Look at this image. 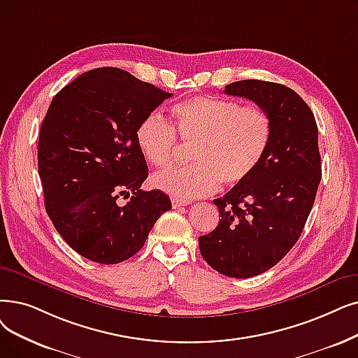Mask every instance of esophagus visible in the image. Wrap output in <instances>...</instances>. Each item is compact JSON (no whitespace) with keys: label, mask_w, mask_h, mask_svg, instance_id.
<instances>
[{"label":"esophagus","mask_w":358,"mask_h":358,"mask_svg":"<svg viewBox=\"0 0 358 358\" xmlns=\"http://www.w3.org/2000/svg\"><path fill=\"white\" fill-rule=\"evenodd\" d=\"M171 203H173V208L177 209V208H181V206H185V205H190V201L187 200H181V199H171Z\"/></svg>","instance_id":"esophagus-1"}]
</instances>
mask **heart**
I'll return each mask as SVG.
<instances>
[{"label": "heart", "instance_id": "obj_1", "mask_svg": "<svg viewBox=\"0 0 358 358\" xmlns=\"http://www.w3.org/2000/svg\"><path fill=\"white\" fill-rule=\"evenodd\" d=\"M173 115L180 137L194 143L190 152L194 164L157 174L152 182L178 199L203 197L215 193L221 182L237 185L250 178L272 143V120L260 105L193 96L176 103ZM176 129L157 113L148 114L138 124L136 142L150 165L168 168L173 164Z\"/></svg>", "mask_w": 358, "mask_h": 358}]
</instances>
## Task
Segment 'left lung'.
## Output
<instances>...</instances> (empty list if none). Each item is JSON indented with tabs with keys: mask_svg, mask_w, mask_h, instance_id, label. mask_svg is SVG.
Instances as JSON below:
<instances>
[{
	"mask_svg": "<svg viewBox=\"0 0 358 358\" xmlns=\"http://www.w3.org/2000/svg\"><path fill=\"white\" fill-rule=\"evenodd\" d=\"M225 93L265 108L272 143L250 178L213 200L220 224L199 237V247L212 269L250 278L275 266L301 236L322 178L317 126L308 105L284 85L241 80Z\"/></svg>",
	"mask_w": 358,
	"mask_h": 358,
	"instance_id": "left-lung-1",
	"label": "left lung"
}]
</instances>
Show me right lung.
I'll list each match as a JSON object with an SVG mask.
<instances>
[{
    "label": "right lung",
    "mask_w": 358,
    "mask_h": 358,
    "mask_svg": "<svg viewBox=\"0 0 358 358\" xmlns=\"http://www.w3.org/2000/svg\"><path fill=\"white\" fill-rule=\"evenodd\" d=\"M169 96L114 67L83 73L54 96L38 145L45 209L83 257L103 265L130 259L171 209L164 192L141 189L148 165L136 142L138 124ZM130 192L120 207L116 199Z\"/></svg>",
    "instance_id": "add662e5"
}]
</instances>
